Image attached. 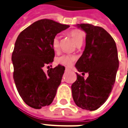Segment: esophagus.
<instances>
[{
  "mask_svg": "<svg viewBox=\"0 0 128 128\" xmlns=\"http://www.w3.org/2000/svg\"><path fill=\"white\" fill-rule=\"evenodd\" d=\"M65 71H70V69H69V67H65Z\"/></svg>",
  "mask_w": 128,
  "mask_h": 128,
  "instance_id": "esophagus-1",
  "label": "esophagus"
}]
</instances>
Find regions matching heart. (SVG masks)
I'll return each mask as SVG.
<instances>
[{"label":"heart","instance_id":"1","mask_svg":"<svg viewBox=\"0 0 128 128\" xmlns=\"http://www.w3.org/2000/svg\"><path fill=\"white\" fill-rule=\"evenodd\" d=\"M69 35L75 41L77 46H82L83 41H84V34L82 30L75 29L71 30L69 32ZM52 48L55 51H57L59 48V37L58 36H55L53 37L52 42H51ZM75 61V57L70 55H63L62 56L57 57L56 61L57 63L61 65H66V66H71Z\"/></svg>","mask_w":128,"mask_h":128}]
</instances>
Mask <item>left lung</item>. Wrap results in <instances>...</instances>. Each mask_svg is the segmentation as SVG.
Wrapping results in <instances>:
<instances>
[{
  "label": "left lung",
  "mask_w": 128,
  "mask_h": 128,
  "mask_svg": "<svg viewBox=\"0 0 128 128\" xmlns=\"http://www.w3.org/2000/svg\"><path fill=\"white\" fill-rule=\"evenodd\" d=\"M86 33V47L75 64L79 72L89 74L85 80L77 74L71 86L75 104L94 111L108 100L116 82L119 67L118 50L114 38L104 28L90 24H78Z\"/></svg>",
  "instance_id": "1"
}]
</instances>
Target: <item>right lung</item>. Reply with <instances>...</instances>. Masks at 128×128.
I'll return each mask as SVG.
<instances>
[{
	"mask_svg": "<svg viewBox=\"0 0 128 128\" xmlns=\"http://www.w3.org/2000/svg\"><path fill=\"white\" fill-rule=\"evenodd\" d=\"M69 27L52 20H39L16 38L12 55L14 81L20 96L32 108L49 106L56 96L65 67L59 65L46 73L42 69L53 61V37Z\"/></svg>",
	"mask_w": 128,
	"mask_h": 128,
	"instance_id": "right-lung-1",
	"label": "right lung"
}]
</instances>
